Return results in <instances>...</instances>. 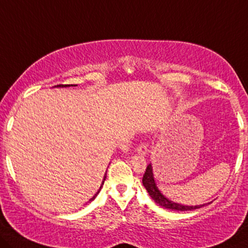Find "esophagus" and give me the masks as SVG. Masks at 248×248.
Returning <instances> with one entry per match:
<instances>
[{
  "label": "esophagus",
  "mask_w": 248,
  "mask_h": 248,
  "mask_svg": "<svg viewBox=\"0 0 248 248\" xmlns=\"http://www.w3.org/2000/svg\"><path fill=\"white\" fill-rule=\"evenodd\" d=\"M137 151H138V154L140 155H147L148 149H147L146 142H140L138 148H137Z\"/></svg>",
  "instance_id": "34e87169"
}]
</instances>
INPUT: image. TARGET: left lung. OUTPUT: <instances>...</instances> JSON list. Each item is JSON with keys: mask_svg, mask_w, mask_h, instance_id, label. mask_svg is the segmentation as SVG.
I'll return each mask as SVG.
<instances>
[{"mask_svg": "<svg viewBox=\"0 0 248 248\" xmlns=\"http://www.w3.org/2000/svg\"><path fill=\"white\" fill-rule=\"evenodd\" d=\"M142 184H143V186H145V188L147 189L148 194H149L150 197L155 201V202L159 204L161 207H164V208L173 209V210H180V212H185V210L198 209V208H201V207L206 205L205 204V205H199V206H184V205L177 204V202H173L169 201V199L166 198L165 196L162 195L159 190H158L156 184H155L154 175H153V167H151L150 164L147 166L146 171H145V173H143Z\"/></svg>", "mask_w": 248, "mask_h": 248, "instance_id": "8db88e82", "label": "left lung"}]
</instances>
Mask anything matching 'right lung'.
Returning a JSON list of instances; mask_svg holds the SVG:
<instances>
[{
  "label": "right lung",
  "mask_w": 248,
  "mask_h": 248,
  "mask_svg": "<svg viewBox=\"0 0 248 248\" xmlns=\"http://www.w3.org/2000/svg\"><path fill=\"white\" fill-rule=\"evenodd\" d=\"M69 86H70V84H58V87H69ZM71 86H73V84H71ZM106 177H107V171H106V175H105V177H103V182H102V185H103V183H105V180H106ZM102 185H101V187H102ZM101 187H100V189L98 190V193L93 196V198H91V201H92V199H94L95 197H97V195L99 194V191L101 190Z\"/></svg>",
  "instance_id": "add662e5"
}]
</instances>
